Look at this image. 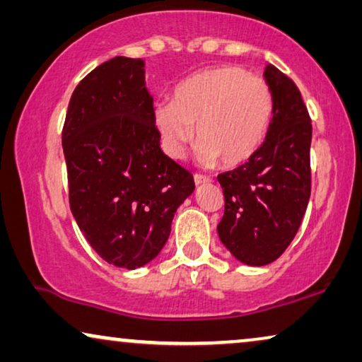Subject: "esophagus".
<instances>
[{"mask_svg":"<svg viewBox=\"0 0 362 362\" xmlns=\"http://www.w3.org/2000/svg\"><path fill=\"white\" fill-rule=\"evenodd\" d=\"M194 182L197 186L199 185H207V182H211V177L209 176H204V175H194Z\"/></svg>","mask_w":362,"mask_h":362,"instance_id":"1","label":"esophagus"}]
</instances>
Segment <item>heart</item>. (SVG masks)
<instances>
[{"instance_id": "1", "label": "heart", "mask_w": 362, "mask_h": 362, "mask_svg": "<svg viewBox=\"0 0 362 362\" xmlns=\"http://www.w3.org/2000/svg\"><path fill=\"white\" fill-rule=\"evenodd\" d=\"M272 117L274 93L269 83L237 66L192 74L177 83L171 102L155 112L168 155L181 158L197 140V156L204 165L219 160L229 168L244 165L260 150Z\"/></svg>"}]
</instances>
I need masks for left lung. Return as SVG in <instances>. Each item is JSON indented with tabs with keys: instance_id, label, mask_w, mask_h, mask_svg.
<instances>
[{
	"instance_id": "1",
	"label": "left lung",
	"mask_w": 362,
	"mask_h": 362,
	"mask_svg": "<svg viewBox=\"0 0 362 362\" xmlns=\"http://www.w3.org/2000/svg\"><path fill=\"white\" fill-rule=\"evenodd\" d=\"M274 117L260 150L217 181L224 216L217 234L242 264L262 267L279 259L295 239L311 194V118L298 87L275 66L265 67Z\"/></svg>"
}]
</instances>
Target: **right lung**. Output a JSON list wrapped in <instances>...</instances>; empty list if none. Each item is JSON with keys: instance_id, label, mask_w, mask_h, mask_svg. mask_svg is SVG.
I'll use <instances>...</instances> for the list:
<instances>
[{"instance_id": "obj_1", "label": "right lung", "mask_w": 362, "mask_h": 362, "mask_svg": "<svg viewBox=\"0 0 362 362\" xmlns=\"http://www.w3.org/2000/svg\"><path fill=\"white\" fill-rule=\"evenodd\" d=\"M160 138L141 59L113 57L74 90L62 128L69 204L92 249L122 269L160 254L196 187Z\"/></svg>"}]
</instances>
